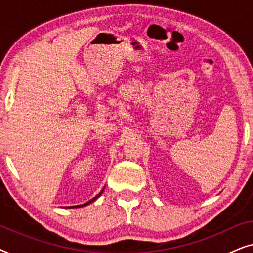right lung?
<instances>
[{
	"instance_id": "obj_1",
	"label": "right lung",
	"mask_w": 253,
	"mask_h": 253,
	"mask_svg": "<svg viewBox=\"0 0 253 253\" xmlns=\"http://www.w3.org/2000/svg\"><path fill=\"white\" fill-rule=\"evenodd\" d=\"M103 189H105V188H103ZM102 191H103V190H102ZM102 191L101 192H100L99 193V195H96L95 197H94V198H92L91 200H89V202H87V203H85V204H83V205H77V206H70V207H69V209H75V207H83V206H86V205H88V204H91V203H93V202H94V200L95 199H98L99 198V197L100 196H101V193H102Z\"/></svg>"
}]
</instances>
